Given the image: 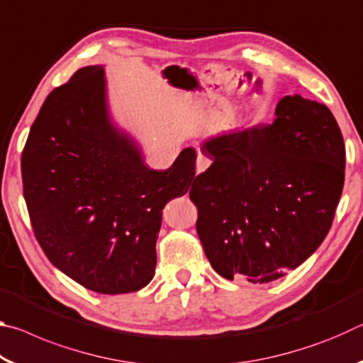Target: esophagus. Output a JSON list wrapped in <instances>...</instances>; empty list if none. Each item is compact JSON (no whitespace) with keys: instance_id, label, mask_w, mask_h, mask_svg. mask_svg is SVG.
Here are the masks:
<instances>
[{"instance_id":"esophagus-1","label":"esophagus","mask_w":363,"mask_h":363,"mask_svg":"<svg viewBox=\"0 0 363 363\" xmlns=\"http://www.w3.org/2000/svg\"><path fill=\"white\" fill-rule=\"evenodd\" d=\"M210 164H211V160L206 155H203V153H199V157H196V174L203 173Z\"/></svg>"}]
</instances>
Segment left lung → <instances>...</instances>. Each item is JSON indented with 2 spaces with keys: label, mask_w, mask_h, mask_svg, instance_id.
I'll return each mask as SVG.
<instances>
[{
  "label": "left lung",
  "mask_w": 363,
  "mask_h": 363,
  "mask_svg": "<svg viewBox=\"0 0 363 363\" xmlns=\"http://www.w3.org/2000/svg\"><path fill=\"white\" fill-rule=\"evenodd\" d=\"M270 125L201 144L213 160L189 196L208 261L227 280L269 284L303 264L333 224L346 149L333 113L285 96Z\"/></svg>",
  "instance_id": "1"
}]
</instances>
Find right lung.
<instances>
[{
    "label": "right lung",
    "instance_id": "1",
    "mask_svg": "<svg viewBox=\"0 0 363 363\" xmlns=\"http://www.w3.org/2000/svg\"><path fill=\"white\" fill-rule=\"evenodd\" d=\"M195 160L187 147L171 168L150 169L110 118L104 67L79 69L46 97L22 152L36 240L88 290H140L155 274L163 208L187 194Z\"/></svg>",
    "mask_w": 363,
    "mask_h": 363
}]
</instances>
